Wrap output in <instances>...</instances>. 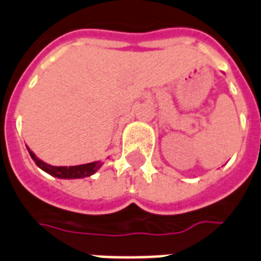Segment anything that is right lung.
Masks as SVG:
<instances>
[{"instance_id":"right-lung-1","label":"right lung","mask_w":261,"mask_h":261,"mask_svg":"<svg viewBox=\"0 0 261 261\" xmlns=\"http://www.w3.org/2000/svg\"><path fill=\"white\" fill-rule=\"evenodd\" d=\"M28 148V146H27ZM30 157L33 159V161L37 164L38 168H41L42 171L49 173L53 177L57 178H84L88 176H92L94 172H97L101 168L102 163L101 161H93V163H88V164L83 165H74V167H55V165L46 164L42 160H40L32 150L28 148Z\"/></svg>"}]
</instances>
